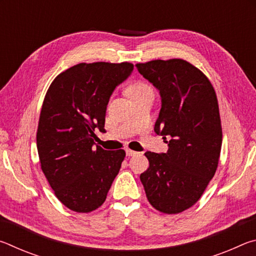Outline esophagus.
I'll list each match as a JSON object with an SVG mask.
<instances>
[{"instance_id":"esophagus-1","label":"esophagus","mask_w":256,"mask_h":256,"mask_svg":"<svg viewBox=\"0 0 256 256\" xmlns=\"http://www.w3.org/2000/svg\"><path fill=\"white\" fill-rule=\"evenodd\" d=\"M125 152H126V156H128V157H132V156H136L138 154L136 151H133L131 149H126L125 150Z\"/></svg>"}]
</instances>
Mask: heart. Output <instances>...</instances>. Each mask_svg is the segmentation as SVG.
<instances>
[{"label":"heart","instance_id":"b5f03b06","mask_svg":"<svg viewBox=\"0 0 256 256\" xmlns=\"http://www.w3.org/2000/svg\"><path fill=\"white\" fill-rule=\"evenodd\" d=\"M149 90H151V88L148 84H146L144 82L133 81L128 86L126 94H128V96L132 99L136 96H138V94L149 92Z\"/></svg>","mask_w":256,"mask_h":256}]
</instances>
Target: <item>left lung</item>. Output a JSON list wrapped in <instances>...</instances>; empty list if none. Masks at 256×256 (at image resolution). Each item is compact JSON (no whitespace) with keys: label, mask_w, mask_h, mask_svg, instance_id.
<instances>
[{"label":"left lung","mask_w":256,"mask_h":256,"mask_svg":"<svg viewBox=\"0 0 256 256\" xmlns=\"http://www.w3.org/2000/svg\"><path fill=\"white\" fill-rule=\"evenodd\" d=\"M136 66L159 90L162 108L154 132L170 140L167 152L144 154L149 168L140 180L154 209L180 214L198 201L218 167L222 130L216 94L209 79L184 60Z\"/></svg>","instance_id":"left-lung-1"}]
</instances>
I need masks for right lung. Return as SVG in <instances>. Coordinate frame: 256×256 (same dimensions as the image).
<instances>
[{
	"instance_id": "add662e5",
	"label": "right lung",
	"mask_w": 256,
	"mask_h": 256,
	"mask_svg": "<svg viewBox=\"0 0 256 256\" xmlns=\"http://www.w3.org/2000/svg\"><path fill=\"white\" fill-rule=\"evenodd\" d=\"M133 64L80 63L52 82L37 130L42 170L56 198L72 211L92 212L106 200L125 151L94 146V131L105 132L108 102Z\"/></svg>"
}]
</instances>
